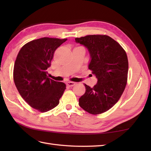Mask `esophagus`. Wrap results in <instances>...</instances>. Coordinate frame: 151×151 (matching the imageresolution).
I'll return each instance as SVG.
<instances>
[{
	"label": "esophagus",
	"instance_id": "34e87169",
	"mask_svg": "<svg viewBox=\"0 0 151 151\" xmlns=\"http://www.w3.org/2000/svg\"><path fill=\"white\" fill-rule=\"evenodd\" d=\"M66 84L67 86H69V87H73V86L76 85V83L73 82H68Z\"/></svg>",
	"mask_w": 151,
	"mask_h": 151
}]
</instances>
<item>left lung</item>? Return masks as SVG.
I'll return each instance as SVG.
<instances>
[{"label": "left lung", "instance_id": "left-lung-1", "mask_svg": "<svg viewBox=\"0 0 151 151\" xmlns=\"http://www.w3.org/2000/svg\"><path fill=\"white\" fill-rule=\"evenodd\" d=\"M75 41L87 48L88 68L97 78L93 88L85 84L79 106L88 113L100 114L116 104L126 87L129 62L126 52L116 41L106 35H89Z\"/></svg>", "mask_w": 151, "mask_h": 151}]
</instances>
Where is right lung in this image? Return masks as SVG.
I'll list each match as a JSON object with an SVG mask.
<instances>
[{"label":"right lung","mask_w":151,"mask_h":151,"mask_svg":"<svg viewBox=\"0 0 151 151\" xmlns=\"http://www.w3.org/2000/svg\"><path fill=\"white\" fill-rule=\"evenodd\" d=\"M67 39L42 37L25 44L17 54L14 67V80L22 98L41 112L52 110L66 86L48 78L54 53Z\"/></svg>","instance_id":"right-lung-1"}]
</instances>
